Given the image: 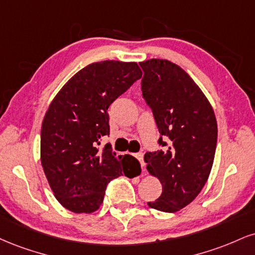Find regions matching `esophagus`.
Segmentation results:
<instances>
[{"mask_svg":"<svg viewBox=\"0 0 255 255\" xmlns=\"http://www.w3.org/2000/svg\"><path fill=\"white\" fill-rule=\"evenodd\" d=\"M135 157H136L137 160L140 161L141 166L143 167V165H145V161H143V154H142V153H136V154H135Z\"/></svg>","mask_w":255,"mask_h":255,"instance_id":"obj_1","label":"esophagus"}]
</instances>
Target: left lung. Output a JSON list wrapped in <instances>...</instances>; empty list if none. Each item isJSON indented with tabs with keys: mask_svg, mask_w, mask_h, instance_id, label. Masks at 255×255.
<instances>
[{
	"mask_svg": "<svg viewBox=\"0 0 255 255\" xmlns=\"http://www.w3.org/2000/svg\"><path fill=\"white\" fill-rule=\"evenodd\" d=\"M142 96L152 108L164 151L147 152V171L162 192L148 207L176 213L191 203L209 178L215 157L217 122L203 91L177 64L166 59L141 61Z\"/></svg>",
	"mask_w": 255,
	"mask_h": 255,
	"instance_id": "left-lung-1",
	"label": "left lung"
}]
</instances>
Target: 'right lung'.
<instances>
[{
  "mask_svg": "<svg viewBox=\"0 0 255 255\" xmlns=\"http://www.w3.org/2000/svg\"><path fill=\"white\" fill-rule=\"evenodd\" d=\"M141 76L135 61H97L72 76L48 106L40 160L54 197L70 211H96L110 180L140 168L131 155L98 145L109 134V106Z\"/></svg>",
  "mask_w": 255,
  "mask_h": 255,
  "instance_id": "add662e5",
  "label": "right lung"
}]
</instances>
